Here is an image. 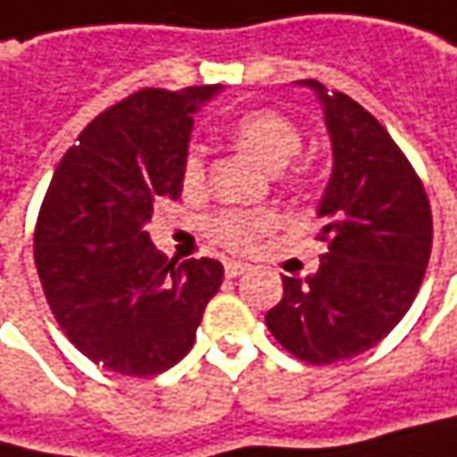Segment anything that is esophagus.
<instances>
[{"label": "esophagus", "mask_w": 457, "mask_h": 457, "mask_svg": "<svg viewBox=\"0 0 457 457\" xmlns=\"http://www.w3.org/2000/svg\"><path fill=\"white\" fill-rule=\"evenodd\" d=\"M248 270H251V264H245V262H225V274L228 277H240Z\"/></svg>", "instance_id": "34e87169"}]
</instances>
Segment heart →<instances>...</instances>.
I'll use <instances>...</instances> for the list:
<instances>
[{
    "mask_svg": "<svg viewBox=\"0 0 457 457\" xmlns=\"http://www.w3.org/2000/svg\"><path fill=\"white\" fill-rule=\"evenodd\" d=\"M229 136L270 170H282L301 151V130L290 117L274 109L240 114L232 120ZM183 187L186 193H198L204 187V151L198 145H190L183 159ZM271 225L274 217L264 209H222L209 217L206 229L217 243L232 251H245Z\"/></svg>",
    "mask_w": 457,
    "mask_h": 457,
    "instance_id": "1",
    "label": "heart"
}]
</instances>
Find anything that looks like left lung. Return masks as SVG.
<instances>
[{
  "label": "left lung",
  "mask_w": 457,
  "mask_h": 457,
  "mask_svg": "<svg viewBox=\"0 0 457 457\" xmlns=\"http://www.w3.org/2000/svg\"><path fill=\"white\" fill-rule=\"evenodd\" d=\"M312 88L332 141V175L316 206L327 253L316 274L282 277L267 313L274 340L306 363L374 348L411 309L432 253V209L390 133L351 96Z\"/></svg>",
  "instance_id": "1"
}]
</instances>
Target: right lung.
Returning a JSON list of instances; mask_svg holds the SVG:
<instances>
[{
    "instance_id": "right-lung-1",
    "label": "right lung",
    "mask_w": 457,
    "mask_h": 457,
    "mask_svg": "<svg viewBox=\"0 0 457 457\" xmlns=\"http://www.w3.org/2000/svg\"><path fill=\"white\" fill-rule=\"evenodd\" d=\"M222 86L144 88L99 114L62 156L38 212L33 256L67 340L109 371L154 377L193 348L225 270L167 262L145 232L183 193L193 117Z\"/></svg>"
}]
</instances>
